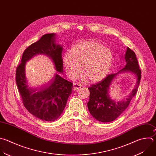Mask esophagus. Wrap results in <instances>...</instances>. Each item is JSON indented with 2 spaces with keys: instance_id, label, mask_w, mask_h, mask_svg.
Here are the masks:
<instances>
[{
  "instance_id": "1",
  "label": "esophagus",
  "mask_w": 156,
  "mask_h": 156,
  "mask_svg": "<svg viewBox=\"0 0 156 156\" xmlns=\"http://www.w3.org/2000/svg\"><path fill=\"white\" fill-rule=\"evenodd\" d=\"M81 84H80L79 83H73V89L74 90H78L80 88H81Z\"/></svg>"
}]
</instances>
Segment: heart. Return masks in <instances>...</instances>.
<instances>
[{"mask_svg": "<svg viewBox=\"0 0 156 156\" xmlns=\"http://www.w3.org/2000/svg\"><path fill=\"white\" fill-rule=\"evenodd\" d=\"M113 59L108 48L97 41L88 40L76 44L72 51H67L63 62L70 78H75L78 75L81 65L84 76L92 82H97L109 73Z\"/></svg>", "mask_w": 156, "mask_h": 156, "instance_id": "1", "label": "heart"}]
</instances>
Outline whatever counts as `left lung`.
<instances>
[{"mask_svg":"<svg viewBox=\"0 0 156 156\" xmlns=\"http://www.w3.org/2000/svg\"><path fill=\"white\" fill-rule=\"evenodd\" d=\"M126 62L124 68L116 73L108 75L100 82L91 85L87 108L90 115L96 120L102 122H109L118 118L128 107L132 98L136 94L141 80V70L134 52L127 48L124 56ZM122 73H130L136 77V84L129 95L125 99L116 101L109 95V89L112 81Z\"/></svg>","mask_w":156,"mask_h":156,"instance_id":"left-lung-1","label":"left lung"}]
</instances>
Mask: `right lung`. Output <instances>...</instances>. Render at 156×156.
Listing matches in <instances>:
<instances>
[{
    "instance_id": "1",
    "label": "right lung",
    "mask_w": 156,
    "mask_h": 156,
    "mask_svg": "<svg viewBox=\"0 0 156 156\" xmlns=\"http://www.w3.org/2000/svg\"><path fill=\"white\" fill-rule=\"evenodd\" d=\"M55 34L43 35L24 51L21 63L16 71V82L23 104L28 112L41 121H54L62 113L72 92L73 83L56 73L50 83L40 87L29 86L26 64L33 57L44 55L53 62L58 72L63 73L62 46L56 42Z\"/></svg>"
}]
</instances>
